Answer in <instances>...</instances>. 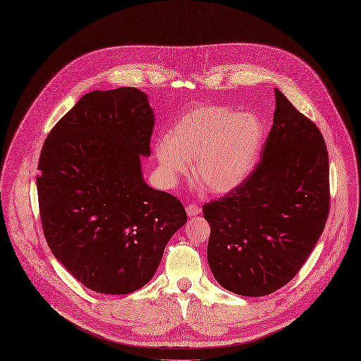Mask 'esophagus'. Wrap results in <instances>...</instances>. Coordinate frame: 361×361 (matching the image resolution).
Instances as JSON below:
<instances>
[{
	"label": "esophagus",
	"mask_w": 361,
	"mask_h": 361,
	"mask_svg": "<svg viewBox=\"0 0 361 361\" xmlns=\"http://www.w3.org/2000/svg\"><path fill=\"white\" fill-rule=\"evenodd\" d=\"M185 211H187L188 216H195V215H198L201 212V207L197 205V204H190V205H187Z\"/></svg>",
	"instance_id": "obj_1"
}]
</instances>
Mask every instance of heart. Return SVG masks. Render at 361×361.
I'll list each match as a JSON object with an SVG mask.
<instances>
[{"instance_id":"b5f03b06","label":"heart","mask_w":361,"mask_h":361,"mask_svg":"<svg viewBox=\"0 0 361 361\" xmlns=\"http://www.w3.org/2000/svg\"><path fill=\"white\" fill-rule=\"evenodd\" d=\"M264 142L261 120L225 106H202L185 113L169 137L156 145V156L169 183L190 170L211 194H225L252 171Z\"/></svg>"}]
</instances>
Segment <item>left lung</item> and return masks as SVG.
I'll return each instance as SVG.
<instances>
[{
  "label": "left lung",
  "instance_id": "left-lung-1",
  "mask_svg": "<svg viewBox=\"0 0 361 361\" xmlns=\"http://www.w3.org/2000/svg\"><path fill=\"white\" fill-rule=\"evenodd\" d=\"M274 125L250 176L202 205L208 265L216 282L265 296L300 271L330 211L329 154L319 128L278 89Z\"/></svg>",
  "mask_w": 361,
  "mask_h": 361
}]
</instances>
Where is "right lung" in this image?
Segmentation results:
<instances>
[{"instance_id":"1","label":"right lung","mask_w":361,"mask_h":361,"mask_svg":"<svg viewBox=\"0 0 361 361\" xmlns=\"http://www.w3.org/2000/svg\"><path fill=\"white\" fill-rule=\"evenodd\" d=\"M153 128L142 90H93L42 146L37 188L45 239L68 272L97 293L145 286L187 221L177 197L142 177L140 156L152 153Z\"/></svg>"}]
</instances>
